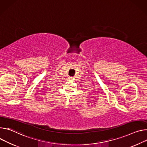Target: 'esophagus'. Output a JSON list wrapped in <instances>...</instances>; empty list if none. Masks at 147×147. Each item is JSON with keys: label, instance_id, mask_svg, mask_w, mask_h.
I'll use <instances>...</instances> for the list:
<instances>
[{"label": "esophagus", "instance_id": "obj_1", "mask_svg": "<svg viewBox=\"0 0 147 147\" xmlns=\"http://www.w3.org/2000/svg\"><path fill=\"white\" fill-rule=\"evenodd\" d=\"M73 77H69V78H68V79L69 80H73Z\"/></svg>", "mask_w": 147, "mask_h": 147}]
</instances>
